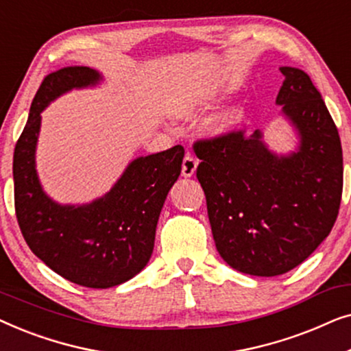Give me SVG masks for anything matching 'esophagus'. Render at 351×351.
<instances>
[{
  "label": "esophagus",
  "instance_id": "1",
  "mask_svg": "<svg viewBox=\"0 0 351 351\" xmlns=\"http://www.w3.org/2000/svg\"><path fill=\"white\" fill-rule=\"evenodd\" d=\"M196 166H198V160L193 155H186L182 161V176L191 177L195 174Z\"/></svg>",
  "mask_w": 351,
  "mask_h": 351
}]
</instances>
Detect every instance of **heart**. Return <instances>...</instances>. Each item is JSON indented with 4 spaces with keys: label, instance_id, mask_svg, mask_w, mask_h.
<instances>
[{
    "label": "heart",
    "instance_id": "b5f03b06",
    "mask_svg": "<svg viewBox=\"0 0 351 351\" xmlns=\"http://www.w3.org/2000/svg\"><path fill=\"white\" fill-rule=\"evenodd\" d=\"M182 112L190 113L191 108L184 107ZM241 119H243V112L239 108H234L232 112H228L227 114H223V117L220 118V121L217 123V131H228V129H232L237 126V124L241 123Z\"/></svg>",
    "mask_w": 351,
    "mask_h": 351
}]
</instances>
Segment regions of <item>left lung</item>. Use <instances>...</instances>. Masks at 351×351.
<instances>
[{
    "label": "left lung",
    "mask_w": 351,
    "mask_h": 351,
    "mask_svg": "<svg viewBox=\"0 0 351 351\" xmlns=\"http://www.w3.org/2000/svg\"><path fill=\"white\" fill-rule=\"evenodd\" d=\"M285 75L276 104L300 138L295 153L278 156L262 132L243 129L193 143L215 247L234 270L278 276L300 265L337 219L343 189L339 131L304 70Z\"/></svg>",
    "instance_id": "8db88e82"
}]
</instances>
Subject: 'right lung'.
Segmentation results:
<instances>
[{"instance_id": "obj_1", "label": "right lung", "mask_w": 351, "mask_h": 351, "mask_svg": "<svg viewBox=\"0 0 351 351\" xmlns=\"http://www.w3.org/2000/svg\"><path fill=\"white\" fill-rule=\"evenodd\" d=\"M100 80L89 66H65L47 75L32 102L12 165L16 215L28 247L57 275L93 289L126 282L150 261L158 219L185 155L184 147L176 145L137 158L107 195L89 204L52 201L35 167L41 112L66 90Z\"/></svg>"}]
</instances>
